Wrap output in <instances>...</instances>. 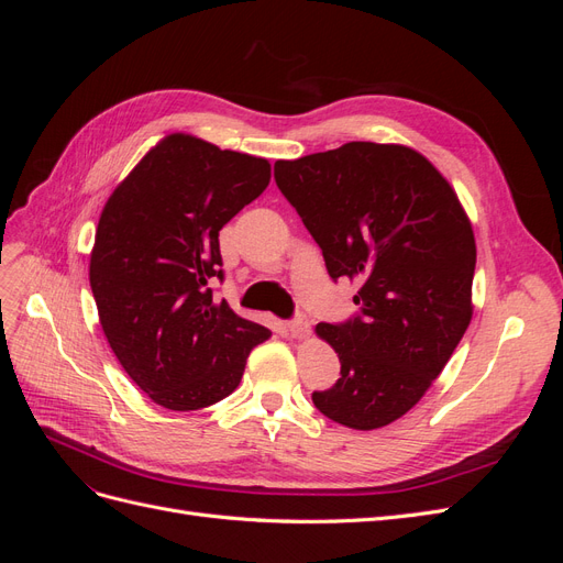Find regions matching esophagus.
Segmentation results:
<instances>
[{"instance_id": "esophagus-1", "label": "esophagus", "mask_w": 563, "mask_h": 563, "mask_svg": "<svg viewBox=\"0 0 563 563\" xmlns=\"http://www.w3.org/2000/svg\"><path fill=\"white\" fill-rule=\"evenodd\" d=\"M284 329L291 338H305L310 333V321L308 319H294V321H288Z\"/></svg>"}]
</instances>
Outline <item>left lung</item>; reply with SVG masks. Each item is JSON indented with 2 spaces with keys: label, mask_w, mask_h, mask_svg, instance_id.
<instances>
[{
  "label": "left lung",
  "mask_w": 563,
  "mask_h": 563,
  "mask_svg": "<svg viewBox=\"0 0 563 563\" xmlns=\"http://www.w3.org/2000/svg\"><path fill=\"white\" fill-rule=\"evenodd\" d=\"M275 180L331 279L360 284L362 317L317 323L340 378L312 401L350 430H378L424 397L472 321L476 244L451 183L418 150L354 141L279 159Z\"/></svg>",
  "instance_id": "obj_1"
}]
</instances>
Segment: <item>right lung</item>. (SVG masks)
I'll return each instance as SVG.
<instances>
[{"instance_id":"add662e5","label":"right lung","mask_w":563,"mask_h":563,"mask_svg":"<svg viewBox=\"0 0 563 563\" xmlns=\"http://www.w3.org/2000/svg\"><path fill=\"white\" fill-rule=\"evenodd\" d=\"M269 162L192 133L152 145L98 218L89 282L114 356L168 411H197L236 389L249 352L272 335L216 302L218 232L269 185Z\"/></svg>"}]
</instances>
